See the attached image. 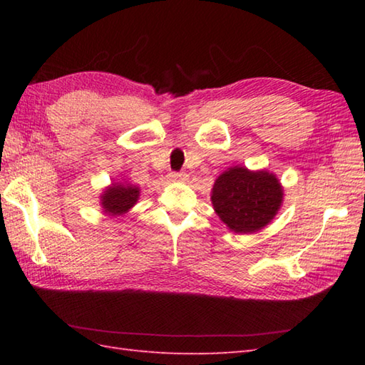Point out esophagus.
I'll return each mask as SVG.
<instances>
[{"label": "esophagus", "instance_id": "obj_1", "mask_svg": "<svg viewBox=\"0 0 365 365\" xmlns=\"http://www.w3.org/2000/svg\"><path fill=\"white\" fill-rule=\"evenodd\" d=\"M168 177H169V180H173V182L187 180V174L182 173V170H170V173L168 174Z\"/></svg>", "mask_w": 365, "mask_h": 365}]
</instances>
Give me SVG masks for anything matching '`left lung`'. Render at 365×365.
I'll return each mask as SVG.
<instances>
[{"mask_svg":"<svg viewBox=\"0 0 365 365\" xmlns=\"http://www.w3.org/2000/svg\"><path fill=\"white\" fill-rule=\"evenodd\" d=\"M281 202V183L267 170L230 168L216 178L212 191L215 212L237 234H252L267 226Z\"/></svg>","mask_w":365,"mask_h":365,"instance_id":"obj_1","label":"left lung"}]
</instances>
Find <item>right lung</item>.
Listing matches in <instances>:
<instances>
[{
	"mask_svg": "<svg viewBox=\"0 0 365 365\" xmlns=\"http://www.w3.org/2000/svg\"><path fill=\"white\" fill-rule=\"evenodd\" d=\"M138 196H139V190L133 187V185L114 183L113 187L108 188L105 191V195L102 196V205L106 213L120 215V213H125L128 208H131L136 204Z\"/></svg>",
	"mask_w": 365,
	"mask_h": 365,
	"instance_id": "add662e5",
	"label": "right lung"
}]
</instances>
